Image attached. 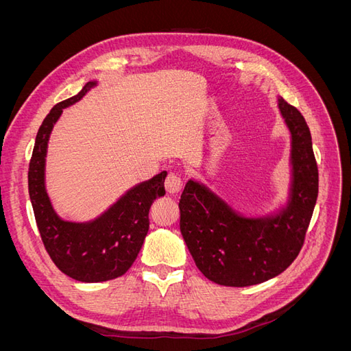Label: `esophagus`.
<instances>
[{"label": "esophagus", "instance_id": "34e87169", "mask_svg": "<svg viewBox=\"0 0 351 351\" xmlns=\"http://www.w3.org/2000/svg\"><path fill=\"white\" fill-rule=\"evenodd\" d=\"M183 189V180L182 177H180L178 174H168V177L165 178V190L169 193V195H178L180 192H182Z\"/></svg>", "mask_w": 351, "mask_h": 351}]
</instances>
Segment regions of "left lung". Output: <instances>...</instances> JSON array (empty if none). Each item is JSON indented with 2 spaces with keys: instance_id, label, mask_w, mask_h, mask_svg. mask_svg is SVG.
I'll return each instance as SVG.
<instances>
[{
  "instance_id": "obj_1",
  "label": "left lung",
  "mask_w": 351,
  "mask_h": 351,
  "mask_svg": "<svg viewBox=\"0 0 351 351\" xmlns=\"http://www.w3.org/2000/svg\"><path fill=\"white\" fill-rule=\"evenodd\" d=\"M278 107L291 133L293 184L280 215L246 218L195 180L180 199V231L199 271L210 281L247 287L277 277L300 253L317 199V165L309 127L282 98Z\"/></svg>"
}]
</instances>
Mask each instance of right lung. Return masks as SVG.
I'll use <instances>...</instances> for the list:
<instances>
[{"instance_id":"obj_1","label":"right lung","mask_w":351,"mask_h":351,"mask_svg":"<svg viewBox=\"0 0 351 351\" xmlns=\"http://www.w3.org/2000/svg\"><path fill=\"white\" fill-rule=\"evenodd\" d=\"M97 82L62 101L42 121L29 162V196L39 234L49 258L70 278L83 282L108 281L129 271L149 230V209L165 195L167 171L129 190L105 214L90 222L62 221L45 190V156L52 127L62 108L83 98Z\"/></svg>"}]
</instances>
